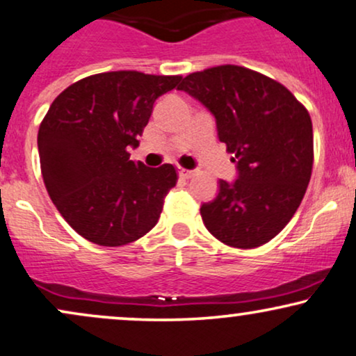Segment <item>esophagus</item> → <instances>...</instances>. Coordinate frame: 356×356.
Instances as JSON below:
<instances>
[{"label":"esophagus","instance_id":"obj_1","mask_svg":"<svg viewBox=\"0 0 356 356\" xmlns=\"http://www.w3.org/2000/svg\"><path fill=\"white\" fill-rule=\"evenodd\" d=\"M194 170H189V169H181L179 170V175H181L182 179H191V177H194Z\"/></svg>","mask_w":356,"mask_h":356}]
</instances>
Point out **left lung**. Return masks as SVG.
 <instances>
[{
  "label": "left lung",
  "instance_id": "left-lung-1",
  "mask_svg": "<svg viewBox=\"0 0 356 356\" xmlns=\"http://www.w3.org/2000/svg\"><path fill=\"white\" fill-rule=\"evenodd\" d=\"M179 89L216 115L238 169L237 181H220L216 199L200 207L204 225L229 247L270 242L297 212L312 177L307 108L278 81L235 64L192 72Z\"/></svg>",
  "mask_w": 356,
  "mask_h": 356
}]
</instances>
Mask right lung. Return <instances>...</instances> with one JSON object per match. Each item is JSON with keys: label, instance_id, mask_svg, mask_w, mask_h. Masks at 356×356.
<instances>
[{"label": "right lung", "instance_id": "1", "mask_svg": "<svg viewBox=\"0 0 356 356\" xmlns=\"http://www.w3.org/2000/svg\"><path fill=\"white\" fill-rule=\"evenodd\" d=\"M181 79L99 72L76 81L49 106L38 131L42 181L64 220L86 241L121 247L159 220L177 170L131 161L127 149L139 145L157 97Z\"/></svg>", "mask_w": 356, "mask_h": 356}]
</instances>
